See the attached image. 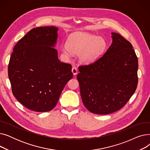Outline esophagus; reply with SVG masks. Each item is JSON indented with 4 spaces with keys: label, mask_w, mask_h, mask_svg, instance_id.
<instances>
[{
    "label": "esophagus",
    "mask_w": 150,
    "mask_h": 150,
    "mask_svg": "<svg viewBox=\"0 0 150 150\" xmlns=\"http://www.w3.org/2000/svg\"><path fill=\"white\" fill-rule=\"evenodd\" d=\"M72 73H73V74H74V75H75L77 74L78 70H77V69H76V67H72Z\"/></svg>",
    "instance_id": "34e87169"
}]
</instances>
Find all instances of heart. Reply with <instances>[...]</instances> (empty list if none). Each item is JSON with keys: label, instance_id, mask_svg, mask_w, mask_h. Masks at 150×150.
Wrapping results in <instances>:
<instances>
[{"label": "heart", "instance_id": "obj_1", "mask_svg": "<svg viewBox=\"0 0 150 150\" xmlns=\"http://www.w3.org/2000/svg\"><path fill=\"white\" fill-rule=\"evenodd\" d=\"M106 44L101 37L86 32L71 35L62 47V52L67 57L79 54L80 61L89 64L96 60L105 49Z\"/></svg>", "mask_w": 150, "mask_h": 150}]
</instances>
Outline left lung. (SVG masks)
Here are the masks:
<instances>
[{
    "mask_svg": "<svg viewBox=\"0 0 150 150\" xmlns=\"http://www.w3.org/2000/svg\"><path fill=\"white\" fill-rule=\"evenodd\" d=\"M105 53L89 65L80 66L77 79L83 103L97 114H109L123 108L136 91L138 59L132 44L119 33Z\"/></svg>",
    "mask_w": 150,
    "mask_h": 150,
    "instance_id": "8db88e82",
    "label": "left lung"
}]
</instances>
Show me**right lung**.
<instances>
[{"mask_svg": "<svg viewBox=\"0 0 150 150\" xmlns=\"http://www.w3.org/2000/svg\"><path fill=\"white\" fill-rule=\"evenodd\" d=\"M58 28L36 27L15 45L8 72L13 94L19 102L32 111H51L61 93L72 79V66L61 62L54 48Z\"/></svg>", "mask_w": 150, "mask_h": 150, "instance_id": "obj_1", "label": "right lung"}]
</instances>
